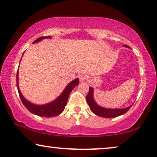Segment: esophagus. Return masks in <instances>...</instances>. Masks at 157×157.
Returning <instances> with one entry per match:
<instances>
[{
	"label": "esophagus",
	"instance_id": "obj_1",
	"mask_svg": "<svg viewBox=\"0 0 157 157\" xmlns=\"http://www.w3.org/2000/svg\"><path fill=\"white\" fill-rule=\"evenodd\" d=\"M79 79L81 82H84L87 79V75H85V74H81V75L79 76Z\"/></svg>",
	"mask_w": 157,
	"mask_h": 157
}]
</instances>
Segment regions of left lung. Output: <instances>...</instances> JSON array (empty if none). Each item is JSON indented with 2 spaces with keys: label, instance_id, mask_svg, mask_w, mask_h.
Returning a JSON list of instances; mask_svg holds the SVG:
<instances>
[{
  "label": "left lung",
  "instance_id": "8db88e82",
  "mask_svg": "<svg viewBox=\"0 0 157 157\" xmlns=\"http://www.w3.org/2000/svg\"><path fill=\"white\" fill-rule=\"evenodd\" d=\"M124 46L126 48H129V46H127V45H124ZM93 94H94V89L92 87H89V91L88 94L86 95V101L90 107V109L95 115L103 117V118H111L123 115V114L125 113L132 106H129L128 107L124 109H115L101 107L99 105H98L96 102H95V100H94V97H93L94 96Z\"/></svg>",
  "mask_w": 157,
  "mask_h": 157
}]
</instances>
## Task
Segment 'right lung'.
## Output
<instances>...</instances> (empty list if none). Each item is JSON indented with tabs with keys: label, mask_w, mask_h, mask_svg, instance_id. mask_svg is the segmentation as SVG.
Returning a JSON list of instances; mask_svg holds the SVG:
<instances>
[{
	"label": "right lung",
	"mask_w": 157,
	"mask_h": 157,
	"mask_svg": "<svg viewBox=\"0 0 157 157\" xmlns=\"http://www.w3.org/2000/svg\"><path fill=\"white\" fill-rule=\"evenodd\" d=\"M50 36H41L39 37L34 41L33 43H36L39 41H41L43 39H47L50 38ZM18 71L17 74V86L18 89V92L19 94V96L21 101H22L23 104L24 105L25 107L27 108V109L30 111L35 115L42 117H46V118H50V117H54L59 115L62 111L64 110L65 106L67 104V101L68 99L69 94L72 91V90L75 88L76 86L79 84V79L77 78L75 80H73L69 83L66 89L63 90L62 94H61L59 97H58L56 100L53 102L48 103V104L44 105H34L28 101L26 99L23 98L22 94L20 91V89L18 88Z\"/></svg>",
	"instance_id": "1"
}]
</instances>
